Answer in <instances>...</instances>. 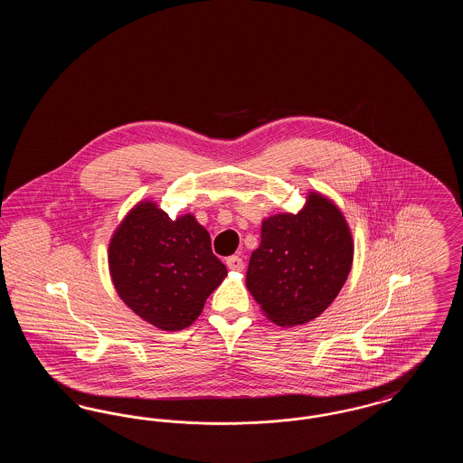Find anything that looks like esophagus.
Instances as JSON below:
<instances>
[{
	"instance_id": "1",
	"label": "esophagus",
	"mask_w": 463,
	"mask_h": 463,
	"mask_svg": "<svg viewBox=\"0 0 463 463\" xmlns=\"http://www.w3.org/2000/svg\"><path fill=\"white\" fill-rule=\"evenodd\" d=\"M225 264H227V267H229L231 270H242V267H244L241 257H238V255L229 257V259L225 260Z\"/></svg>"
}]
</instances>
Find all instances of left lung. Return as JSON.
<instances>
[{
	"mask_svg": "<svg viewBox=\"0 0 463 463\" xmlns=\"http://www.w3.org/2000/svg\"><path fill=\"white\" fill-rule=\"evenodd\" d=\"M353 259V232L342 210L328 196L310 191L298 213L264 219L246 287L274 325H306L330 307Z\"/></svg>",
	"mask_w": 463,
	"mask_h": 463,
	"instance_id": "obj_1",
	"label": "left lung"
}]
</instances>
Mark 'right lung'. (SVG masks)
I'll return each instance as SVG.
<instances>
[{
  "label": "right lung",
  "instance_id": "add662e5",
  "mask_svg": "<svg viewBox=\"0 0 463 463\" xmlns=\"http://www.w3.org/2000/svg\"><path fill=\"white\" fill-rule=\"evenodd\" d=\"M112 285L133 312L163 331L191 326L227 269L193 213L172 221L155 201H138L108 250Z\"/></svg>",
  "mask_w": 463,
  "mask_h": 463
}]
</instances>
